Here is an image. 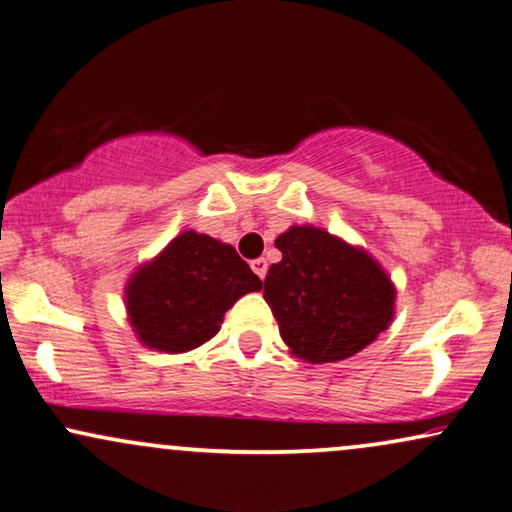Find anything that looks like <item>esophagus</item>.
Wrapping results in <instances>:
<instances>
[{"label":"esophagus","mask_w":512,"mask_h":512,"mask_svg":"<svg viewBox=\"0 0 512 512\" xmlns=\"http://www.w3.org/2000/svg\"><path fill=\"white\" fill-rule=\"evenodd\" d=\"M250 267H252V272L260 276V279L267 276V260H264V257H260V260H252Z\"/></svg>","instance_id":"obj_1"}]
</instances>
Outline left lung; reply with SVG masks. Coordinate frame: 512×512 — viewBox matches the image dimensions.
I'll list each match as a JSON object with an SVG mask.
<instances>
[{"label":"left lung","instance_id":"obj_1","mask_svg":"<svg viewBox=\"0 0 512 512\" xmlns=\"http://www.w3.org/2000/svg\"><path fill=\"white\" fill-rule=\"evenodd\" d=\"M264 300L288 350L303 362L346 360L377 341L396 315V286L360 245L319 226H291L274 240Z\"/></svg>","mask_w":512,"mask_h":512}]
</instances>
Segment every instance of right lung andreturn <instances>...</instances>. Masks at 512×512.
Segmentation results:
<instances>
[{"label":"right lung","mask_w":512,"mask_h":512,"mask_svg":"<svg viewBox=\"0 0 512 512\" xmlns=\"http://www.w3.org/2000/svg\"><path fill=\"white\" fill-rule=\"evenodd\" d=\"M260 288L233 245L190 229L135 269L123 303L143 346L176 355L217 336L226 310Z\"/></svg>","instance_id":"obj_1"}]
</instances>
